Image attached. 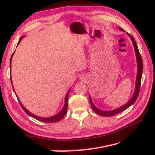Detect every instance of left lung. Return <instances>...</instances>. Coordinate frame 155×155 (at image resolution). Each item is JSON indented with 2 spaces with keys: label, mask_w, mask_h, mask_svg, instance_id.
<instances>
[{
  "label": "left lung",
  "mask_w": 155,
  "mask_h": 155,
  "mask_svg": "<svg viewBox=\"0 0 155 155\" xmlns=\"http://www.w3.org/2000/svg\"><path fill=\"white\" fill-rule=\"evenodd\" d=\"M119 29L121 31H124L121 28H119ZM132 41L133 44L134 46V51H135V54H136V57H137V64H138V70H137V80H136V85H135V90H134V94L131 98L130 100L125 104V105H124L123 106H121L118 109H116L114 110H109V111H106V110H100V109L97 108L94 105L93 102L92 101L91 97L90 96V104L91 105L92 108L93 110L96 113H97V114L103 116H114L117 114L120 113V112H122L124 110H125V109H127L130 106L132 105L137 100V97L139 95V92H140V85H141V80H142V72H143V62H142V56L140 54V51L138 50V46L137 45V43L134 39V37L133 36H131L130 34H129V33H127Z\"/></svg>",
  "instance_id": "1"
}]
</instances>
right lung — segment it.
<instances>
[{
	"instance_id": "obj_1",
	"label": "right lung",
	"mask_w": 155,
	"mask_h": 155,
	"mask_svg": "<svg viewBox=\"0 0 155 155\" xmlns=\"http://www.w3.org/2000/svg\"><path fill=\"white\" fill-rule=\"evenodd\" d=\"M24 37H25V36H22V37H21V39H19V41H18V42L17 45H18V44H19L21 41L22 40V39ZM13 54H14V52L13 53V54H12V57H11V59H10V70H11L12 59V57H13ZM11 82H12V84L13 85L12 78H11ZM70 89L68 91V92H67L66 96H65L64 105V106H63V107L62 110H61L58 114H57L55 115V116L49 117V118H43V117L37 116H36V115H34V114H33L32 113H31V112H30V111L26 109V108L22 105V104H21V101L19 100V99H18V96L16 95V94H15V95L17 96V99H18V101H19V103H20V105H21V107H22V109L23 110H24V111L26 112V113L28 115L31 116V117H32V118H34L37 120L41 121H43V122H46V123H54V122H58V121H60L61 120H62V119L64 118V116L65 115H66V114H67V107H68V96H69V92H70ZM13 91H14V92L15 93V91H14V89H13Z\"/></svg>"
}]
</instances>
